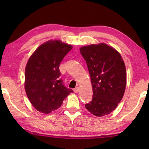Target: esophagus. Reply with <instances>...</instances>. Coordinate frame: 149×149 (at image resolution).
<instances>
[{
	"mask_svg": "<svg viewBox=\"0 0 149 149\" xmlns=\"http://www.w3.org/2000/svg\"><path fill=\"white\" fill-rule=\"evenodd\" d=\"M79 90H80V88L79 87H77V88H75L74 91L75 93H78L79 91Z\"/></svg>",
	"mask_w": 149,
	"mask_h": 149,
	"instance_id": "1",
	"label": "esophagus"
}]
</instances>
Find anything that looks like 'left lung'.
<instances>
[{"mask_svg": "<svg viewBox=\"0 0 149 149\" xmlns=\"http://www.w3.org/2000/svg\"><path fill=\"white\" fill-rule=\"evenodd\" d=\"M80 52L86 61L93 99L85 104L88 111L100 117L115 110L125 93L127 75L120 54L106 43L83 46Z\"/></svg>", "mask_w": 149, "mask_h": 149, "instance_id": "left-lung-1", "label": "left lung"}]
</instances>
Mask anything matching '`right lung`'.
<instances>
[{"label": "right lung", "mask_w": 149, "mask_h": 149, "mask_svg": "<svg viewBox=\"0 0 149 149\" xmlns=\"http://www.w3.org/2000/svg\"><path fill=\"white\" fill-rule=\"evenodd\" d=\"M72 46L61 40H49L36 49L25 70V90L38 111L48 114L61 106L72 93L60 79L59 66Z\"/></svg>", "instance_id": "obj_1"}]
</instances>
